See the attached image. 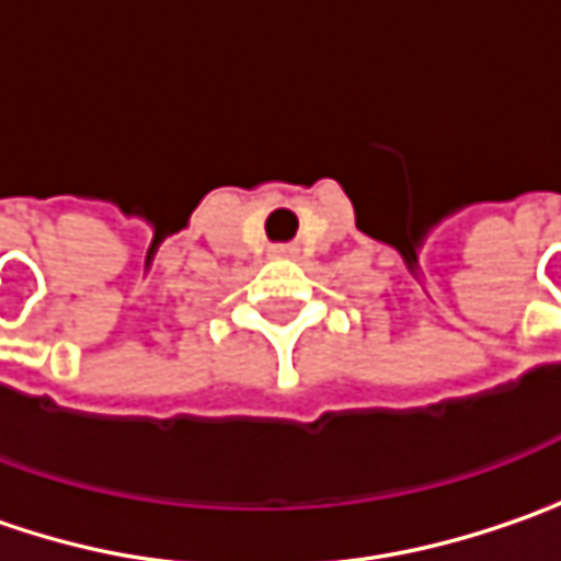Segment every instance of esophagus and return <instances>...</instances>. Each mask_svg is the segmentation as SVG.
<instances>
[{"label":"esophagus","mask_w":561,"mask_h":561,"mask_svg":"<svg viewBox=\"0 0 561 561\" xmlns=\"http://www.w3.org/2000/svg\"><path fill=\"white\" fill-rule=\"evenodd\" d=\"M270 253H273V256H291L295 248H288V244H276V248H270Z\"/></svg>","instance_id":"obj_1"}]
</instances>
